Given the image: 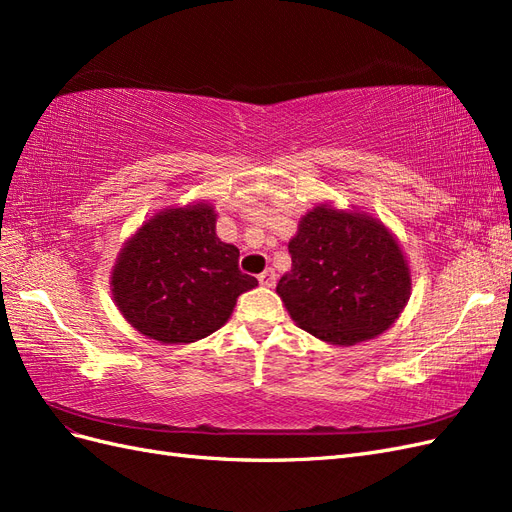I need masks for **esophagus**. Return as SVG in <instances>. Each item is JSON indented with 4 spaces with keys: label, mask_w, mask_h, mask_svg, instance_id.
I'll use <instances>...</instances> for the list:
<instances>
[{
    "label": "esophagus",
    "mask_w": 512,
    "mask_h": 512,
    "mask_svg": "<svg viewBox=\"0 0 512 512\" xmlns=\"http://www.w3.org/2000/svg\"><path fill=\"white\" fill-rule=\"evenodd\" d=\"M258 282H260L262 286L273 288V286H275V282H277V275H275V271H273V269H265V271H262V273L258 275Z\"/></svg>",
    "instance_id": "34e87169"
}]
</instances>
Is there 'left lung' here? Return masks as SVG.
I'll list each match as a JSON object with an SVG mask.
<instances>
[{
	"label": "left lung",
	"mask_w": 512,
	"mask_h": 512,
	"mask_svg": "<svg viewBox=\"0 0 512 512\" xmlns=\"http://www.w3.org/2000/svg\"><path fill=\"white\" fill-rule=\"evenodd\" d=\"M280 294L299 329L333 346L389 331L412 294L404 247L376 215L318 203L288 243Z\"/></svg>",
	"instance_id": "8db88e82"
}]
</instances>
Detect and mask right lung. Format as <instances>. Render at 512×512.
I'll return each instance as SVG.
<instances>
[{
    "label": "right lung",
    "instance_id": "1",
    "mask_svg": "<svg viewBox=\"0 0 512 512\" xmlns=\"http://www.w3.org/2000/svg\"><path fill=\"white\" fill-rule=\"evenodd\" d=\"M207 200L153 213L123 243L111 271L113 301L128 324L160 344H192L228 322L258 286L239 271V250L215 235Z\"/></svg>",
    "mask_w": 512,
    "mask_h": 512
}]
</instances>
